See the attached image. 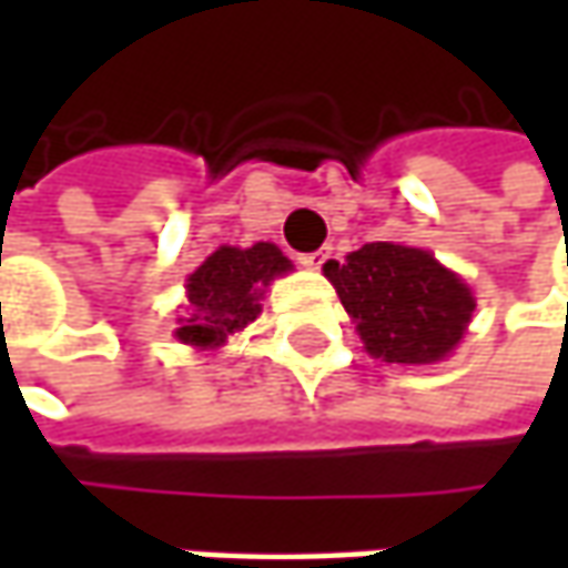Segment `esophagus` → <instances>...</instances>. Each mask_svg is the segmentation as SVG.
Here are the masks:
<instances>
[{"mask_svg":"<svg viewBox=\"0 0 568 568\" xmlns=\"http://www.w3.org/2000/svg\"><path fill=\"white\" fill-rule=\"evenodd\" d=\"M325 258H328V252L325 250L303 252V255H296V262H300L303 268H313V272H316V268H322V262H325Z\"/></svg>","mask_w":568,"mask_h":568,"instance_id":"1","label":"esophagus"}]
</instances>
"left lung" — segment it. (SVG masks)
I'll return each mask as SVG.
<instances>
[{
	"label": "left lung",
	"instance_id": "8db88e82",
	"mask_svg": "<svg viewBox=\"0 0 568 568\" xmlns=\"http://www.w3.org/2000/svg\"><path fill=\"white\" fill-rule=\"evenodd\" d=\"M347 316L357 322L369 357L385 363H436L465 338L474 296L433 252L402 243H366L344 262H325Z\"/></svg>",
	"mask_w": 568,
	"mask_h": 568
}]
</instances>
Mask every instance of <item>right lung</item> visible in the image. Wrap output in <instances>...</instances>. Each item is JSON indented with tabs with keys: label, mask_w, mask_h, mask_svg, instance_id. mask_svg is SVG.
<instances>
[{
	"label": "right lung",
	"mask_w": 568,
	"mask_h": 568,
	"mask_svg": "<svg viewBox=\"0 0 568 568\" xmlns=\"http://www.w3.org/2000/svg\"><path fill=\"white\" fill-rule=\"evenodd\" d=\"M291 268V258L274 243L214 250L189 274L186 318H180L176 338L199 351L221 347L230 335L258 318L265 287Z\"/></svg>",
	"instance_id": "obj_1"
}]
</instances>
